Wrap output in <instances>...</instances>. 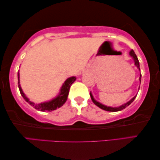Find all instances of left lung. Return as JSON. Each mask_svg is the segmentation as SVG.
Masks as SVG:
<instances>
[{
  "label": "left lung",
  "instance_id": "1",
  "mask_svg": "<svg viewBox=\"0 0 160 160\" xmlns=\"http://www.w3.org/2000/svg\"><path fill=\"white\" fill-rule=\"evenodd\" d=\"M130 55L132 57L133 60H134L135 66L137 67L138 68V69H139V70H140V63H139V60H138V57L136 56V54H135V52L133 51L132 49L131 51L130 52ZM141 76H142V75L140 74V78H139V80H140V82H141ZM90 96H91V100H92V101L93 102V103H94V104L96 105V106H97L98 107H99V108H100L104 110V111H111V112L120 111H122V110L125 109V108H126V107H128V106H129V105H130V103H131L133 101L135 100V98H136V96H137V95L135 96L134 97H133V98L131 99V100L129 101L128 102H127V103H124L123 105H122V106H119V107H114V108H113V107H109V106H104V105L101 104V103H99V102L96 101L95 100V99L93 98V96H92V94H91V92L90 93Z\"/></svg>",
  "mask_w": 160,
  "mask_h": 160
}]
</instances>
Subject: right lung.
<instances>
[{
  "label": "right lung",
  "mask_w": 160,
  "mask_h": 160,
  "mask_svg": "<svg viewBox=\"0 0 160 160\" xmlns=\"http://www.w3.org/2000/svg\"><path fill=\"white\" fill-rule=\"evenodd\" d=\"M20 74L19 72L18 73V87H19V90L20 94L22 95L23 98L25 99V101H27L28 103L31 106H32L34 108L40 111H54L57 108H60L65 103V102L67 100L68 95H69V88L71 87V85L74 83L77 78L75 77H72L68 78L65 81L64 83H63L61 89H60V92L59 95L57 96L56 98L52 99V100L48 101V102H44L42 103H35L33 102L30 101L29 100V98L26 97L25 93H23L22 88L20 87Z\"/></svg>",
  "instance_id": "1"
}]
</instances>
